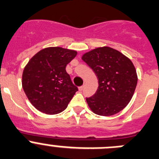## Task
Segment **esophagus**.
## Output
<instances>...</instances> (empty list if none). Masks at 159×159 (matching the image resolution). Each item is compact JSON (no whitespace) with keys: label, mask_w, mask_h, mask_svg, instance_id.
<instances>
[{"label":"esophagus","mask_w":159,"mask_h":159,"mask_svg":"<svg viewBox=\"0 0 159 159\" xmlns=\"http://www.w3.org/2000/svg\"><path fill=\"white\" fill-rule=\"evenodd\" d=\"M84 85H82V86H80L79 87V90H80V91H82V90L84 89Z\"/></svg>","instance_id":"esophagus-1"}]
</instances>
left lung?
Wrapping results in <instances>:
<instances>
[{"label":"left lung","instance_id":"8db88e82","mask_svg":"<svg viewBox=\"0 0 159 159\" xmlns=\"http://www.w3.org/2000/svg\"><path fill=\"white\" fill-rule=\"evenodd\" d=\"M81 59L94 71L99 84L96 93L86 98L91 111L111 116L124 109L134 94L138 80L130 59L108 46L87 52Z\"/></svg>","mask_w":159,"mask_h":159}]
</instances>
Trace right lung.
<instances>
[{"label":"right lung","mask_w":159,"mask_h":159,"mask_svg":"<svg viewBox=\"0 0 159 159\" xmlns=\"http://www.w3.org/2000/svg\"><path fill=\"white\" fill-rule=\"evenodd\" d=\"M77 51L48 47L33 56L24 67L22 85L31 104L37 110L56 115L64 111L78 91L66 66Z\"/></svg>","instance_id":"obj_1"}]
</instances>
